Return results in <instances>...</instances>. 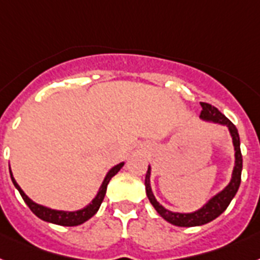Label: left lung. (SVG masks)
Returning <instances> with one entry per match:
<instances>
[{
  "label": "left lung",
  "instance_id": "1",
  "mask_svg": "<svg viewBox=\"0 0 260 260\" xmlns=\"http://www.w3.org/2000/svg\"><path fill=\"white\" fill-rule=\"evenodd\" d=\"M201 107H202V111H201V118H202V119L215 122V123H220V125H226L227 127H229V130H230L231 137H233L234 147H235V167H234L233 179H231L229 186H226V188H224L223 191H220L219 194L215 195L214 198L210 199L209 203H206L202 209L195 212H190V214H181V212L169 211V210L165 209L164 206H160L159 203L156 202L155 197H154L153 191H151V186H150L149 166L145 177V186L147 198H149L150 203L154 206V209L158 211V214H159L164 219H166L167 222L174 224V226H202V224H206V223L214 220L215 218H218L227 207H229L230 202L233 201L235 194H237L238 188H239V184H241L243 159H242L241 141H239V134H238L237 127H235V125H234L233 122H231L229 118L224 117L216 107L211 106L210 104H206V102H201Z\"/></svg>",
  "mask_w": 260,
  "mask_h": 260
}]
</instances>
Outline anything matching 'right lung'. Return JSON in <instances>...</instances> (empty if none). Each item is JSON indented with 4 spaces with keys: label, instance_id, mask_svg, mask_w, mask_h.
Returning a JSON list of instances; mask_svg holds the SVG:
<instances>
[{
    "label": "right lung",
    "instance_id": "obj_1",
    "mask_svg": "<svg viewBox=\"0 0 260 260\" xmlns=\"http://www.w3.org/2000/svg\"><path fill=\"white\" fill-rule=\"evenodd\" d=\"M123 166V164H119L117 166H114L111 169L109 173H107L106 178L104 179L102 184H101L100 187V191L96 194L95 198L93 199V202L90 203L89 206H86L85 209L82 210H78V211H73V212H68V211H55V210H51L48 209V207H45V206H41L37 205V203H34L31 199L27 197L25 192L21 190V187L18 186V183L16 182V179L13 178L12 175V171H10V177H12V181L13 184L16 186V188L19 191L22 199L25 201L27 206H29V209L33 211V214L40 218V219L45 220V222H50V223H54V224H59V226H78V224H82L83 222H86L87 219H90L91 216L98 211L100 209L101 203L104 201L105 198V194H106V188H107V184L110 182V179L114 177L115 174L118 171L121 170V167Z\"/></svg>",
    "mask_w": 260,
    "mask_h": 260
}]
</instances>
